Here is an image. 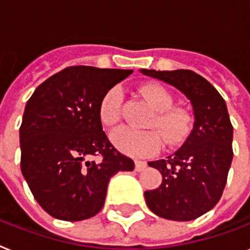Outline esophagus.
I'll return each instance as SVG.
<instances>
[{
  "label": "esophagus",
  "instance_id": "1",
  "mask_svg": "<svg viewBox=\"0 0 250 250\" xmlns=\"http://www.w3.org/2000/svg\"><path fill=\"white\" fill-rule=\"evenodd\" d=\"M146 162H143V160H135V171L136 172H141L146 168Z\"/></svg>",
  "mask_w": 250,
  "mask_h": 250
}]
</instances>
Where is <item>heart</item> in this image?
I'll return each mask as SVG.
<instances>
[{
  "label": "heart",
  "instance_id": "obj_1",
  "mask_svg": "<svg viewBox=\"0 0 250 250\" xmlns=\"http://www.w3.org/2000/svg\"><path fill=\"white\" fill-rule=\"evenodd\" d=\"M143 95L149 101L155 114L149 122V128L157 129L168 145L181 143L188 135V117L186 113L173 109L171 93L159 84H149L143 88ZM123 91L119 86L111 87L101 97L99 104V118L106 127L114 125L122 117ZM113 145L125 155L147 158L162 149V139L154 131H136L128 127H119L111 132Z\"/></svg>",
  "mask_w": 250,
  "mask_h": 250
}]
</instances>
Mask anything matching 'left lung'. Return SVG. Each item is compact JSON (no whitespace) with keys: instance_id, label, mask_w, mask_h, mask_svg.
<instances>
[{"instance_id":"obj_1","label":"left lung","mask_w":250,"mask_h":250,"mask_svg":"<svg viewBox=\"0 0 250 250\" xmlns=\"http://www.w3.org/2000/svg\"><path fill=\"white\" fill-rule=\"evenodd\" d=\"M140 72L181 91L191 103L195 119L190 135L176 153L149 162L163 180L159 188L145 191L146 204L162 218L195 220L221 199L234 157L226 103L206 78L192 70Z\"/></svg>"}]
</instances>
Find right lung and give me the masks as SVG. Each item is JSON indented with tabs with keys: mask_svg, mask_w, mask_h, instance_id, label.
Returning a JSON list of instances; mask_svg holds the SVG:
<instances>
[{
	"mask_svg": "<svg viewBox=\"0 0 250 250\" xmlns=\"http://www.w3.org/2000/svg\"><path fill=\"white\" fill-rule=\"evenodd\" d=\"M132 72L69 66L40 84L26 103L20 167L50 216L72 222L93 217L104 207L109 180L133 171V160L111 145L99 118L101 97ZM91 156L101 159H86Z\"/></svg>",
	"mask_w": 250,
	"mask_h": 250,
	"instance_id": "right-lung-1",
	"label": "right lung"
}]
</instances>
